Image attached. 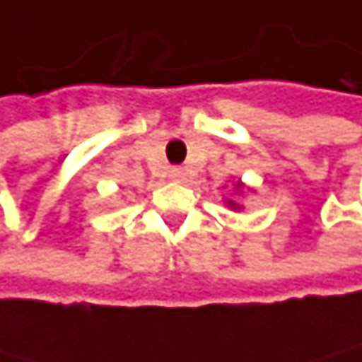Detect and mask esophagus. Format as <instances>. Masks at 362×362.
I'll list each match as a JSON object with an SVG mask.
<instances>
[{
  "label": "esophagus",
  "instance_id": "34e87169",
  "mask_svg": "<svg viewBox=\"0 0 362 362\" xmlns=\"http://www.w3.org/2000/svg\"><path fill=\"white\" fill-rule=\"evenodd\" d=\"M171 180H175V182H182V180H185L182 168H171Z\"/></svg>",
  "mask_w": 362,
  "mask_h": 362
}]
</instances>
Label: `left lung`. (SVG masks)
<instances>
[{
	"label": "left lung",
	"mask_w": 362,
	"mask_h": 362,
	"mask_svg": "<svg viewBox=\"0 0 362 362\" xmlns=\"http://www.w3.org/2000/svg\"><path fill=\"white\" fill-rule=\"evenodd\" d=\"M236 187H238V189H241V182H238ZM225 202H227V207H232V209H241V207H238V205H236V202H234V200H225Z\"/></svg>",
	"instance_id": "1"
}]
</instances>
